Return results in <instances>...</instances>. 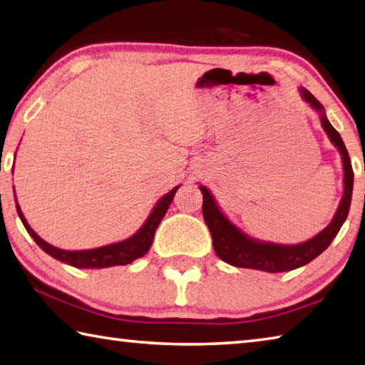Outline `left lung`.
Here are the masks:
<instances>
[{
    "label": "left lung",
    "mask_w": 365,
    "mask_h": 365,
    "mask_svg": "<svg viewBox=\"0 0 365 365\" xmlns=\"http://www.w3.org/2000/svg\"><path fill=\"white\" fill-rule=\"evenodd\" d=\"M298 92H300L303 101L309 103V107L319 113L322 129L326 130L327 137L335 145V148L340 151L344 174L343 197L332 222L321 233H317L314 237L300 244H276L255 240V237L246 235L242 230L237 228L235 223H231L230 218L218 207L210 191L204 185H201L200 190L202 193V215L210 231L214 250L218 258L233 264V267L267 271V273H282V271L300 268L303 264L314 260L317 255H321L330 246V242L339 235L341 225L348 217L351 196H353L354 174L353 168H351L346 147H344L339 132L330 124L321 102L308 89L300 88Z\"/></svg>",
    "instance_id": "8db88e82"
}]
</instances>
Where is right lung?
<instances>
[{"label": "right lung", "instance_id": "1", "mask_svg": "<svg viewBox=\"0 0 365 365\" xmlns=\"http://www.w3.org/2000/svg\"><path fill=\"white\" fill-rule=\"evenodd\" d=\"M178 187H180V185H177L175 188H172L168 195H164L161 200L156 202L153 210H151L150 217L145 220V223L142 225L140 230H138L135 235H132L130 237H128V240H124V241L108 244V246H102L97 249H89V250H63V249L51 246L49 242L41 240V237H39L35 231L31 230L30 225L26 223L17 200H16V202H17L16 209H17L19 217H21L25 230L29 231V235L33 237V240H35V242L46 252V254L54 257L56 260L67 263V264H70V267H75V268H91V269L92 268H108V267H116V264L132 263L134 260H137V258H140L147 254L151 247V242H153L158 225L161 223L163 217L165 215V212H168ZM14 197H16V195H14Z\"/></svg>", "mask_w": 365, "mask_h": 365}]
</instances>
